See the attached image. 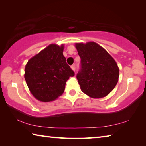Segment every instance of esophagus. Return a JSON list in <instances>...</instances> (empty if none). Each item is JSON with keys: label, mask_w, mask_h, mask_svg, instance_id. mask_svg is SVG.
<instances>
[{"label": "esophagus", "mask_w": 146, "mask_h": 146, "mask_svg": "<svg viewBox=\"0 0 146 146\" xmlns=\"http://www.w3.org/2000/svg\"><path fill=\"white\" fill-rule=\"evenodd\" d=\"M71 68L72 69L73 71H75V65H72V66H71Z\"/></svg>", "instance_id": "esophagus-1"}]
</instances>
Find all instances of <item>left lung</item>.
<instances>
[{"label":"left lung","mask_w":146,"mask_h":146,"mask_svg":"<svg viewBox=\"0 0 146 146\" xmlns=\"http://www.w3.org/2000/svg\"><path fill=\"white\" fill-rule=\"evenodd\" d=\"M81 60L76 75L80 90L91 98H103L111 92L118 81L119 68L102 46L94 42L76 43Z\"/></svg>","instance_id":"1"}]
</instances>
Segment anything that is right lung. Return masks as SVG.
I'll return each instance as SVG.
<instances>
[{
  "label": "right lung",
  "instance_id": "1",
  "mask_svg": "<svg viewBox=\"0 0 146 146\" xmlns=\"http://www.w3.org/2000/svg\"><path fill=\"white\" fill-rule=\"evenodd\" d=\"M64 46L52 44L29 59L24 71L32 95L42 102H50L62 95L66 83L74 71L63 55Z\"/></svg>",
  "mask_w": 146,
  "mask_h": 146
}]
</instances>
